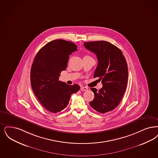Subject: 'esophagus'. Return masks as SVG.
<instances>
[{
    "mask_svg": "<svg viewBox=\"0 0 158 158\" xmlns=\"http://www.w3.org/2000/svg\"><path fill=\"white\" fill-rule=\"evenodd\" d=\"M81 90H82V91H86V90H88V88H86V87H85V86H81Z\"/></svg>",
    "mask_w": 158,
    "mask_h": 158,
    "instance_id": "1",
    "label": "esophagus"
}]
</instances>
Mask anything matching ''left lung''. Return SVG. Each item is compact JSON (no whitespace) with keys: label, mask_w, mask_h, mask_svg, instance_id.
I'll return each mask as SVG.
<instances>
[{"label":"left lung","mask_w":158,"mask_h":158,"mask_svg":"<svg viewBox=\"0 0 158 158\" xmlns=\"http://www.w3.org/2000/svg\"><path fill=\"white\" fill-rule=\"evenodd\" d=\"M85 47L96 55L98 60L94 77H99L103 87L98 90L91 88L95 98L90 106L105 114L118 106L126 90L128 69L126 59L120 49L106 41L84 43Z\"/></svg>","instance_id":"left-lung-1"}]
</instances>
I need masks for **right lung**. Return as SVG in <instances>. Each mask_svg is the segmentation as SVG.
Here are the masks:
<instances>
[{
	"label": "right lung",
	"mask_w": 158,
	"mask_h": 158,
	"mask_svg": "<svg viewBox=\"0 0 158 158\" xmlns=\"http://www.w3.org/2000/svg\"><path fill=\"white\" fill-rule=\"evenodd\" d=\"M76 51L77 46L71 42L54 40L40 49L32 63L33 91L43 106L52 113L63 110L71 95L80 89L77 84L69 85L59 80L60 73L67 67L70 55Z\"/></svg>",
	"instance_id": "right-lung-1"
}]
</instances>
